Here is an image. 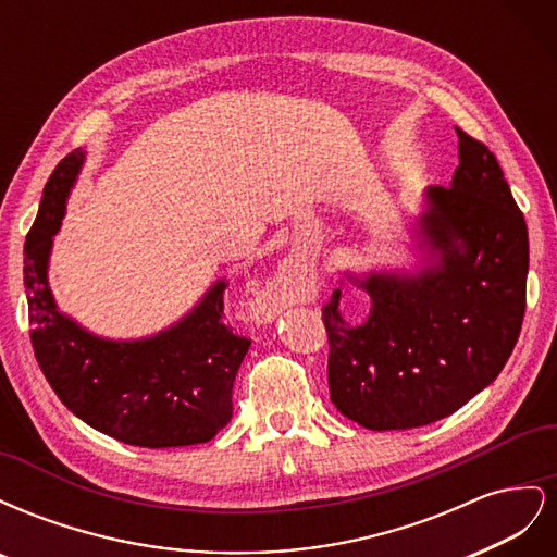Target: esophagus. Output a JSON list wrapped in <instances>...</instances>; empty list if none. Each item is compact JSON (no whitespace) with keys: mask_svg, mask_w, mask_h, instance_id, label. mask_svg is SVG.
<instances>
[{"mask_svg":"<svg viewBox=\"0 0 557 557\" xmlns=\"http://www.w3.org/2000/svg\"><path fill=\"white\" fill-rule=\"evenodd\" d=\"M288 278L290 276H278L276 281H272L267 288L256 297V305L260 311H276L283 301L285 288H288Z\"/></svg>","mask_w":557,"mask_h":557,"instance_id":"obj_1","label":"esophagus"}]
</instances>
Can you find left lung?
I'll use <instances>...</instances> for the list:
<instances>
[{
	"label": "left lung",
	"mask_w": 557,
	"mask_h": 557,
	"mask_svg": "<svg viewBox=\"0 0 557 557\" xmlns=\"http://www.w3.org/2000/svg\"><path fill=\"white\" fill-rule=\"evenodd\" d=\"M458 132L450 188L428 190L420 232L440 262L418 276L356 281L372 297L362 325L323 307L330 397L367 430H411L458 411L507 364L525 315L528 225L497 158Z\"/></svg>",
	"instance_id": "1"
}]
</instances>
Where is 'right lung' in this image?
<instances>
[{"instance_id": "right-lung-1", "label": "right lung", "mask_w": 557, "mask_h": 557, "mask_svg": "<svg viewBox=\"0 0 557 557\" xmlns=\"http://www.w3.org/2000/svg\"><path fill=\"white\" fill-rule=\"evenodd\" d=\"M83 164L74 150L50 174L25 242L29 339L46 381L72 413L113 440L139 448L205 444L232 418V387L248 336L223 323L225 281H218L181 323L141 342H107L64 318L46 267L64 201Z\"/></svg>"}]
</instances>
